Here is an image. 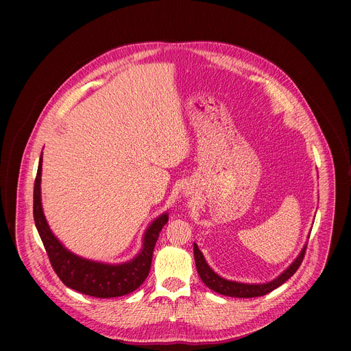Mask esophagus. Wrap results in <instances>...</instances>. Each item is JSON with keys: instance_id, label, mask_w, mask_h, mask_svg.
Here are the masks:
<instances>
[{"instance_id": "esophagus-1", "label": "esophagus", "mask_w": 351, "mask_h": 351, "mask_svg": "<svg viewBox=\"0 0 351 351\" xmlns=\"http://www.w3.org/2000/svg\"><path fill=\"white\" fill-rule=\"evenodd\" d=\"M191 193H193V191H191V190H189V189H186V190H184V194H186V195H190Z\"/></svg>"}]
</instances>
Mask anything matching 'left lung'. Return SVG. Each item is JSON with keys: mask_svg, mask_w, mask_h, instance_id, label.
I'll use <instances>...</instances> for the list:
<instances>
[{"mask_svg": "<svg viewBox=\"0 0 351 351\" xmlns=\"http://www.w3.org/2000/svg\"><path fill=\"white\" fill-rule=\"evenodd\" d=\"M311 233V232H310ZM310 233L307 237H310ZM306 248L307 243L303 245L302 252L298 253V256L290 263V265L275 279L265 282V283H244V282H236V280H229L222 276H219L206 261L203 253L199 252V248L195 243H193V252H194V261L197 267V272L204 282V285L223 295L229 297H240V298H250V297H260L264 294H268L269 291L275 290L280 285H283L287 279L293 276V274L298 269L300 264H302L304 254H306Z\"/></svg>", "mask_w": 351, "mask_h": 351, "instance_id": "8db88e82", "label": "left lung"}]
</instances>
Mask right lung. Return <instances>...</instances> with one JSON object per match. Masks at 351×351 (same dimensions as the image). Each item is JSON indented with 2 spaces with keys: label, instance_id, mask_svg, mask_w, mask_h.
I'll use <instances>...</instances> for the list:
<instances>
[{
  "label": "right lung",
  "instance_id": "add662e5",
  "mask_svg": "<svg viewBox=\"0 0 351 351\" xmlns=\"http://www.w3.org/2000/svg\"><path fill=\"white\" fill-rule=\"evenodd\" d=\"M41 167L43 153L34 180L33 217L49 263L64 285L79 293L98 298L121 297L140 287L152 268L154 247L162 226L169 219V214L167 211L162 213L147 226L141 239L140 252L132 260L110 264L83 258L61 243L45 219L41 204Z\"/></svg>",
  "mask_w": 351,
  "mask_h": 351
}]
</instances>
